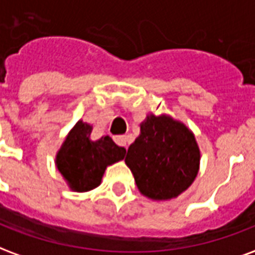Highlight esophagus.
Returning <instances> with one entry per match:
<instances>
[{
  "label": "esophagus",
  "instance_id": "1",
  "mask_svg": "<svg viewBox=\"0 0 255 255\" xmlns=\"http://www.w3.org/2000/svg\"><path fill=\"white\" fill-rule=\"evenodd\" d=\"M114 141L117 142V145L125 146L126 148V144H128V137H126V135H115Z\"/></svg>",
  "mask_w": 255,
  "mask_h": 255
}]
</instances>
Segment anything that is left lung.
Masks as SVG:
<instances>
[{"mask_svg": "<svg viewBox=\"0 0 255 255\" xmlns=\"http://www.w3.org/2000/svg\"><path fill=\"white\" fill-rule=\"evenodd\" d=\"M125 163L141 194L164 201L176 198L194 182L200 148L186 125L170 115L149 114L129 146Z\"/></svg>", "mask_w": 255, "mask_h": 255, "instance_id": "8db88e82", "label": "left lung"}]
</instances>
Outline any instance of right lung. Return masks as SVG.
<instances>
[{
  "label": "right lung",
  "instance_id": "obj_1",
  "mask_svg": "<svg viewBox=\"0 0 255 255\" xmlns=\"http://www.w3.org/2000/svg\"><path fill=\"white\" fill-rule=\"evenodd\" d=\"M92 126L79 121L55 156V166L74 191H89L102 182L107 166L125 157L126 149L109 135L91 140Z\"/></svg>",
  "mask_w": 255,
  "mask_h": 255
}]
</instances>
